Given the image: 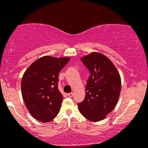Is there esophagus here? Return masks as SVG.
Here are the masks:
<instances>
[{
    "label": "esophagus",
    "instance_id": "1",
    "mask_svg": "<svg viewBox=\"0 0 148 148\" xmlns=\"http://www.w3.org/2000/svg\"><path fill=\"white\" fill-rule=\"evenodd\" d=\"M67 96L69 97H70V98H71V97L73 96V93L71 92V93H69V94H67Z\"/></svg>",
    "mask_w": 148,
    "mask_h": 148
}]
</instances>
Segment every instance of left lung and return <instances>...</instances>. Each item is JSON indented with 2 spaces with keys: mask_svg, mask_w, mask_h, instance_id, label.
<instances>
[{
  "mask_svg": "<svg viewBox=\"0 0 148 148\" xmlns=\"http://www.w3.org/2000/svg\"><path fill=\"white\" fill-rule=\"evenodd\" d=\"M81 59L91 74L87 82L86 97L78 104V108L85 118L98 122L106 118L118 102L121 76L112 62L100 52H91Z\"/></svg>",
  "mask_w": 148,
  "mask_h": 148,
  "instance_id": "8db88e82",
  "label": "left lung"
}]
</instances>
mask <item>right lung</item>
<instances>
[{
	"label": "right lung",
	"mask_w": 148,
	"mask_h": 148,
	"mask_svg": "<svg viewBox=\"0 0 148 148\" xmlns=\"http://www.w3.org/2000/svg\"><path fill=\"white\" fill-rule=\"evenodd\" d=\"M70 59L42 56L32 63L23 73V100L32 116L40 122H50L59 112L63 98L58 89V73Z\"/></svg>",
	"instance_id": "1"
}]
</instances>
